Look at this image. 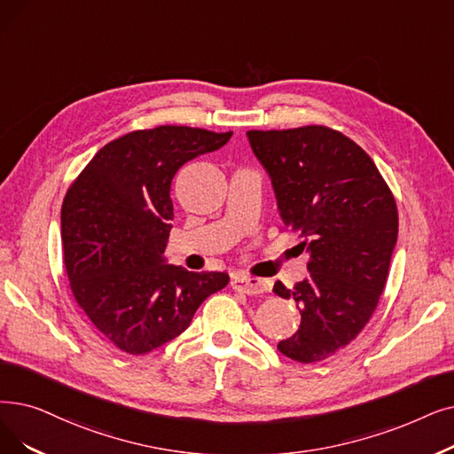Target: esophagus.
I'll use <instances>...</instances> for the list:
<instances>
[{"label":"esophagus","mask_w":454,"mask_h":454,"mask_svg":"<svg viewBox=\"0 0 454 454\" xmlns=\"http://www.w3.org/2000/svg\"><path fill=\"white\" fill-rule=\"evenodd\" d=\"M231 287L247 294H260L267 291L265 280L252 278V276H235V278H231Z\"/></svg>","instance_id":"esophagus-1"}]
</instances>
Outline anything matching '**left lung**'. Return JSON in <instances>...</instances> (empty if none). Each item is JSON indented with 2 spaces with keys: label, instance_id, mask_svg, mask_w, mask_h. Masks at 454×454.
<instances>
[{
  "label": "left lung",
  "instance_id": "8db88e82",
  "mask_svg": "<svg viewBox=\"0 0 454 454\" xmlns=\"http://www.w3.org/2000/svg\"><path fill=\"white\" fill-rule=\"evenodd\" d=\"M272 182L282 223L301 233L309 276L293 289L301 326L278 343L284 356L311 364L347 347L377 309L384 291L399 215L371 157L326 126L247 131Z\"/></svg>",
  "mask_w": 454,
  "mask_h": 454
}]
</instances>
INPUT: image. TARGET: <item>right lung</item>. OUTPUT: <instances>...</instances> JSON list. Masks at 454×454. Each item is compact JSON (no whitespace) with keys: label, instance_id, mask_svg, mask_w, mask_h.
Segmentation results:
<instances>
[{"label":"right lung","instance_id":"1","mask_svg":"<svg viewBox=\"0 0 454 454\" xmlns=\"http://www.w3.org/2000/svg\"><path fill=\"white\" fill-rule=\"evenodd\" d=\"M230 137L187 126L137 129L98 150L70 185L61 209L70 289L121 350L146 354L180 336L230 282L226 272H191L163 258L174 174Z\"/></svg>","mask_w":454,"mask_h":454}]
</instances>
